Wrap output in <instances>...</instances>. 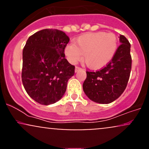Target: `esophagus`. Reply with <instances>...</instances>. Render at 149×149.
Masks as SVG:
<instances>
[{"mask_svg": "<svg viewBox=\"0 0 149 149\" xmlns=\"http://www.w3.org/2000/svg\"><path fill=\"white\" fill-rule=\"evenodd\" d=\"M83 69H82V68H80V67H78V66H76V68H75V71H76V72H78V71H80V70H82Z\"/></svg>", "mask_w": 149, "mask_h": 149, "instance_id": "1", "label": "esophagus"}]
</instances>
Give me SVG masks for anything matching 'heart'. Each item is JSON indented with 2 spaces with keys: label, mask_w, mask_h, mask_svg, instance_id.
<instances>
[{
  "label": "heart",
  "mask_w": 149,
  "mask_h": 149,
  "mask_svg": "<svg viewBox=\"0 0 149 149\" xmlns=\"http://www.w3.org/2000/svg\"><path fill=\"white\" fill-rule=\"evenodd\" d=\"M118 48V38L113 33L95 32L80 36L74 44L66 46L64 54L71 64L81 59L90 69L103 68L111 61Z\"/></svg>",
  "instance_id": "heart-1"
}]
</instances>
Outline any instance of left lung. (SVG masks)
<instances>
[{
	"mask_svg": "<svg viewBox=\"0 0 149 149\" xmlns=\"http://www.w3.org/2000/svg\"><path fill=\"white\" fill-rule=\"evenodd\" d=\"M120 45L111 61L103 69L86 71L83 91L90 100L100 104H109L117 100L127 87L132 68L130 43L120 36Z\"/></svg>",
	"mask_w": 149,
	"mask_h": 149,
	"instance_id": "obj_1",
	"label": "left lung"
}]
</instances>
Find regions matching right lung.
I'll return each instance as SVG.
<instances>
[{
  "label": "right lung",
  "instance_id": "right-lung-1",
  "mask_svg": "<svg viewBox=\"0 0 149 149\" xmlns=\"http://www.w3.org/2000/svg\"><path fill=\"white\" fill-rule=\"evenodd\" d=\"M69 38L58 29H46L29 38L23 49L22 80L27 94L38 103L49 105L64 95L75 66L65 59Z\"/></svg>",
  "mask_w": 149,
  "mask_h": 149
}]
</instances>
